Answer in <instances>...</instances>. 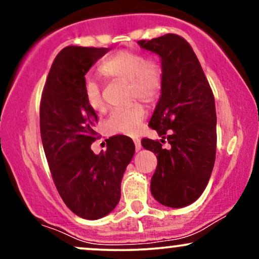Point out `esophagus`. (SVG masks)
Returning <instances> with one entry per match:
<instances>
[{
	"label": "esophagus",
	"instance_id": "34e87169",
	"mask_svg": "<svg viewBox=\"0 0 259 259\" xmlns=\"http://www.w3.org/2000/svg\"><path fill=\"white\" fill-rule=\"evenodd\" d=\"M134 142H135V148H136V151L141 150V141H140L139 139H135V140H134Z\"/></svg>",
	"mask_w": 259,
	"mask_h": 259
}]
</instances>
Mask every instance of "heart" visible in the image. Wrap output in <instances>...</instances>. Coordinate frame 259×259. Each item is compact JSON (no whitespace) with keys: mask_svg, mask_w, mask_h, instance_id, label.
Wrapping results in <instances>:
<instances>
[{"mask_svg":"<svg viewBox=\"0 0 259 259\" xmlns=\"http://www.w3.org/2000/svg\"><path fill=\"white\" fill-rule=\"evenodd\" d=\"M99 70L101 75L107 79L129 81L130 97L144 102H152L162 89V64L156 58L146 57L141 52L120 50L106 58ZM82 94L85 103L92 111L102 112L105 109V100L96 80L86 79ZM145 118L146 111L141 105L115 108L109 113L106 126L109 133L135 135Z\"/></svg>","mask_w":259,"mask_h":259,"instance_id":"heart-1","label":"heart"}]
</instances>
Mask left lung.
I'll list each match as a JSON object with an SVG mask.
<instances>
[{
  "label": "left lung",
  "mask_w": 259,
  "mask_h": 259,
  "mask_svg": "<svg viewBox=\"0 0 259 259\" xmlns=\"http://www.w3.org/2000/svg\"><path fill=\"white\" fill-rule=\"evenodd\" d=\"M140 47L160 57L163 82L150 120L152 129L168 140L141 145L157 154L151 192L160 204L181 208L202 195L212 174L217 150V114L212 89L194 50L184 37L167 34L138 41Z\"/></svg>",
  "instance_id": "1"
}]
</instances>
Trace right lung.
Listing matches in <instances>:
<instances>
[{"label": "right lung", "instance_id": "add662e5", "mask_svg": "<svg viewBox=\"0 0 259 259\" xmlns=\"http://www.w3.org/2000/svg\"><path fill=\"white\" fill-rule=\"evenodd\" d=\"M109 49L68 46L53 61L40 103L41 140L53 183L74 214L100 219L120 200V183L135 145L127 136L107 140L106 152L95 154L91 144L96 112L88 107L85 74Z\"/></svg>", "mask_w": 259, "mask_h": 259}]
</instances>
